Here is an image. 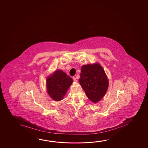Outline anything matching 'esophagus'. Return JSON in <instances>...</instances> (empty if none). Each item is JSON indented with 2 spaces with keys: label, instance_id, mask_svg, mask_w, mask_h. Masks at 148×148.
Returning a JSON list of instances; mask_svg holds the SVG:
<instances>
[{
  "label": "esophagus",
  "instance_id": "obj_1",
  "mask_svg": "<svg viewBox=\"0 0 148 148\" xmlns=\"http://www.w3.org/2000/svg\"><path fill=\"white\" fill-rule=\"evenodd\" d=\"M73 80L75 82H77V79H76V78L75 77H73Z\"/></svg>",
  "mask_w": 148,
  "mask_h": 148
}]
</instances>
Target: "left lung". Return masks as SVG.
<instances>
[{
	"label": "left lung",
	"mask_w": 148,
	"mask_h": 148,
	"mask_svg": "<svg viewBox=\"0 0 148 148\" xmlns=\"http://www.w3.org/2000/svg\"><path fill=\"white\" fill-rule=\"evenodd\" d=\"M79 82L88 99L93 103L102 99L109 84L103 68L98 63L82 66Z\"/></svg>",
	"instance_id": "obj_1"
}]
</instances>
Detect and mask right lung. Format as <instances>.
I'll use <instances>...</instances> for the list:
<instances>
[{
    "label": "right lung",
    "instance_id": "right-lung-1",
    "mask_svg": "<svg viewBox=\"0 0 148 148\" xmlns=\"http://www.w3.org/2000/svg\"><path fill=\"white\" fill-rule=\"evenodd\" d=\"M72 82V78L61 70L56 71L46 79L47 91L52 99L59 101L63 99Z\"/></svg>",
    "mask_w": 148,
    "mask_h": 148
}]
</instances>
